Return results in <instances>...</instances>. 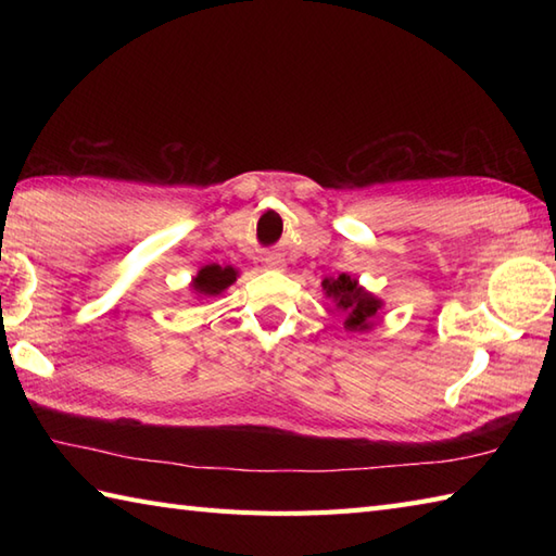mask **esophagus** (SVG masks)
<instances>
[{"mask_svg": "<svg viewBox=\"0 0 556 556\" xmlns=\"http://www.w3.org/2000/svg\"><path fill=\"white\" fill-rule=\"evenodd\" d=\"M265 263H267V267H271V269H285V260H281V257L271 255V257L265 260Z\"/></svg>", "mask_w": 556, "mask_h": 556, "instance_id": "34e87169", "label": "esophagus"}]
</instances>
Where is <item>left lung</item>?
Here are the masks:
<instances>
[{
    "label": "left lung",
    "instance_id": "left-lung-1",
    "mask_svg": "<svg viewBox=\"0 0 556 556\" xmlns=\"http://www.w3.org/2000/svg\"><path fill=\"white\" fill-rule=\"evenodd\" d=\"M323 291L337 305V311L344 315L346 332H370L377 313L384 305L382 299H377L372 291L361 287L358 279L346 275V271H341L337 277H325Z\"/></svg>",
    "mask_w": 556,
    "mask_h": 556
}]
</instances>
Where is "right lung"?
<instances>
[{"label":"right lung","instance_id":"1","mask_svg":"<svg viewBox=\"0 0 556 556\" xmlns=\"http://www.w3.org/2000/svg\"><path fill=\"white\" fill-rule=\"evenodd\" d=\"M236 277H239V269L236 267H222L217 263H212L198 269V275L191 279V289L198 299L219 296L222 291H227L233 285Z\"/></svg>","mask_w":556,"mask_h":556}]
</instances>
